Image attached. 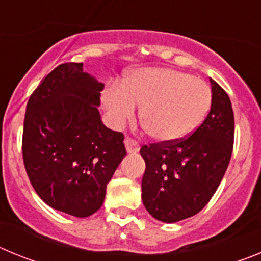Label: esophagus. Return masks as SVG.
Masks as SVG:
<instances>
[{"instance_id": "34e87169", "label": "esophagus", "mask_w": 261, "mask_h": 261, "mask_svg": "<svg viewBox=\"0 0 261 261\" xmlns=\"http://www.w3.org/2000/svg\"><path fill=\"white\" fill-rule=\"evenodd\" d=\"M124 144H125V149L129 154H135L140 150V145H138V142L136 141V140H133V138L126 137L125 140H124Z\"/></svg>"}]
</instances>
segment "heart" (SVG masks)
Returning <instances> with one entry per match:
<instances>
[{
    "label": "heart",
    "mask_w": 261,
    "mask_h": 261,
    "mask_svg": "<svg viewBox=\"0 0 261 261\" xmlns=\"http://www.w3.org/2000/svg\"><path fill=\"white\" fill-rule=\"evenodd\" d=\"M211 99L204 81L171 68L137 69L121 85H108L102 94L112 125H123L136 106H141L142 125L158 141H176L190 135L208 112Z\"/></svg>",
    "instance_id": "b5f03b06"
}]
</instances>
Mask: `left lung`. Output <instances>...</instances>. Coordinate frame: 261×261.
Listing matches in <instances>:
<instances>
[{
    "label": "left lung",
    "instance_id": "1",
    "mask_svg": "<svg viewBox=\"0 0 261 261\" xmlns=\"http://www.w3.org/2000/svg\"><path fill=\"white\" fill-rule=\"evenodd\" d=\"M212 106L201 125L176 141L144 145L142 202L162 222H177L208 204L229 166L234 112L225 90L211 80Z\"/></svg>",
    "mask_w": 261,
    "mask_h": 261
}]
</instances>
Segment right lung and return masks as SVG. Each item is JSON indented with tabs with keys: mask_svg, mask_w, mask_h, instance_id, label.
<instances>
[{
	"mask_svg": "<svg viewBox=\"0 0 261 261\" xmlns=\"http://www.w3.org/2000/svg\"><path fill=\"white\" fill-rule=\"evenodd\" d=\"M103 87L82 62H65L41 81L24 115L23 163L34 190L50 208L80 218L102 206L126 155L123 133L100 120Z\"/></svg>",
	"mask_w": 261,
	"mask_h": 261,
	"instance_id": "right-lung-1",
	"label": "right lung"
}]
</instances>
